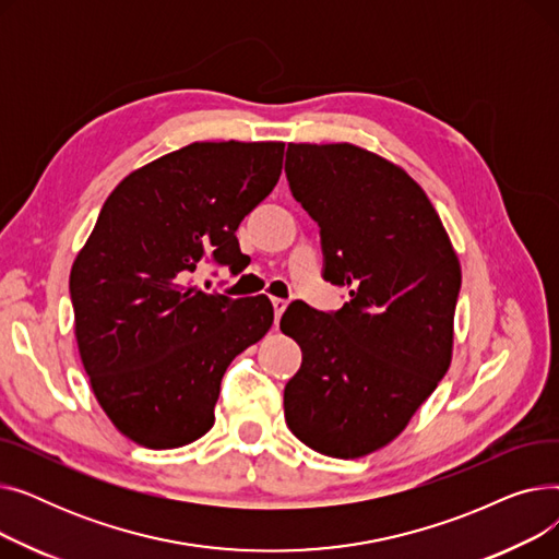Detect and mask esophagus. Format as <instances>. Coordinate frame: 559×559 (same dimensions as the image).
<instances>
[{
  "label": "esophagus",
  "mask_w": 559,
  "mask_h": 559,
  "mask_svg": "<svg viewBox=\"0 0 559 559\" xmlns=\"http://www.w3.org/2000/svg\"><path fill=\"white\" fill-rule=\"evenodd\" d=\"M272 306H274V314H276V324H278V319H281V314L285 312V308H287V301L285 299H272Z\"/></svg>",
  "instance_id": "obj_1"
}]
</instances>
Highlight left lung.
<instances>
[{
    "label": "left lung",
    "mask_w": 559,
    "mask_h": 559,
    "mask_svg": "<svg viewBox=\"0 0 559 559\" xmlns=\"http://www.w3.org/2000/svg\"><path fill=\"white\" fill-rule=\"evenodd\" d=\"M289 190L321 228L324 278L348 304H289L281 331L301 346L283 394L306 447L362 457L388 447L444 378L462 270L421 186L362 146L287 144Z\"/></svg>",
    "instance_id": "obj_1"
}]
</instances>
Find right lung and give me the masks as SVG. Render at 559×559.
I'll use <instances>...</instances> for the list:
<instances>
[{"mask_svg":"<svg viewBox=\"0 0 559 559\" xmlns=\"http://www.w3.org/2000/svg\"><path fill=\"white\" fill-rule=\"evenodd\" d=\"M283 142H192L131 171L70 272L74 335L112 426L179 449L215 424L233 358L274 324L272 301L186 281L203 258L235 267L240 222L278 183Z\"/></svg>","mask_w":559,"mask_h":559,"instance_id":"right-lung-1","label":"right lung"}]
</instances>
